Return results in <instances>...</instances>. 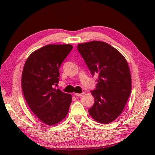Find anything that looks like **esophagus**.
<instances>
[{
    "instance_id": "1",
    "label": "esophagus",
    "mask_w": 155,
    "mask_h": 155,
    "mask_svg": "<svg viewBox=\"0 0 155 155\" xmlns=\"http://www.w3.org/2000/svg\"><path fill=\"white\" fill-rule=\"evenodd\" d=\"M83 94H84V93H74L75 96H76V97H78L83 96Z\"/></svg>"
}]
</instances>
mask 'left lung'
<instances>
[{
  "label": "left lung",
  "mask_w": 155,
  "mask_h": 155,
  "mask_svg": "<svg viewBox=\"0 0 155 155\" xmlns=\"http://www.w3.org/2000/svg\"><path fill=\"white\" fill-rule=\"evenodd\" d=\"M77 49L91 74L98 75L96 88L91 91L94 103L88 113L98 123H111L123 112L130 94L131 77L126 59L101 41L78 44Z\"/></svg>",
  "instance_id": "8db88e82"
}]
</instances>
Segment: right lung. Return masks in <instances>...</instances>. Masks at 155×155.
<instances>
[{"label":"right lung","mask_w":155,"mask_h":155,"mask_svg":"<svg viewBox=\"0 0 155 155\" xmlns=\"http://www.w3.org/2000/svg\"><path fill=\"white\" fill-rule=\"evenodd\" d=\"M72 49L71 45H48L29 56L22 74L25 100L35 114L44 123L61 122L69 110L70 94L54 88L59 81V68Z\"/></svg>","instance_id":"add662e5"}]
</instances>
